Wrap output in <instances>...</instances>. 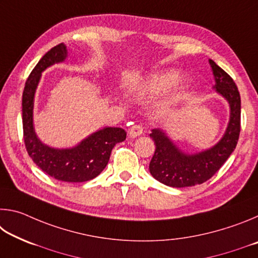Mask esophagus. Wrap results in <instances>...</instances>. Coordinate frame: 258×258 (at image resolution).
<instances>
[{"label": "esophagus", "instance_id": "1", "mask_svg": "<svg viewBox=\"0 0 258 258\" xmlns=\"http://www.w3.org/2000/svg\"><path fill=\"white\" fill-rule=\"evenodd\" d=\"M142 133H143V126L140 124H135L133 126H131V128L128 131V134L131 138H137Z\"/></svg>", "mask_w": 258, "mask_h": 258}]
</instances>
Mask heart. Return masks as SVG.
<instances>
[{"label": "heart", "instance_id": "heart-1", "mask_svg": "<svg viewBox=\"0 0 258 258\" xmlns=\"http://www.w3.org/2000/svg\"><path fill=\"white\" fill-rule=\"evenodd\" d=\"M176 78V74L173 71L159 72L152 75L146 83L145 89L152 93H158L171 86Z\"/></svg>", "mask_w": 258, "mask_h": 258}]
</instances>
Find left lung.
<instances>
[{
	"mask_svg": "<svg viewBox=\"0 0 258 258\" xmlns=\"http://www.w3.org/2000/svg\"><path fill=\"white\" fill-rule=\"evenodd\" d=\"M215 77V89L230 104V123L224 137L217 145L196 155L183 154L160 130H152L150 137L156 150L149 164L151 175L165 185L192 186L209 180L232 154L240 134L241 100L238 87L228 73L209 60Z\"/></svg>",
	"mask_w": 258,
	"mask_h": 258,
	"instance_id": "8db88e82",
	"label": "left lung"
}]
</instances>
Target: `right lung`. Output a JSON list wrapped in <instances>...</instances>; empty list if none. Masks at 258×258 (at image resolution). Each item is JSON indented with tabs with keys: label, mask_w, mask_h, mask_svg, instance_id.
Masks as SVG:
<instances>
[{
	"label": "right lung",
	"mask_w": 258,
	"mask_h": 258,
	"mask_svg": "<svg viewBox=\"0 0 258 258\" xmlns=\"http://www.w3.org/2000/svg\"><path fill=\"white\" fill-rule=\"evenodd\" d=\"M63 43L52 47L42 56L26 81L23 92V130L26 150L33 161L47 175L63 182H86L97 177L106 167L112 148L124 141L126 132L119 127H104L90 135L72 149H53L40 141L34 132V94L41 73L66 59Z\"/></svg>",
	"instance_id": "obj_1"
}]
</instances>
